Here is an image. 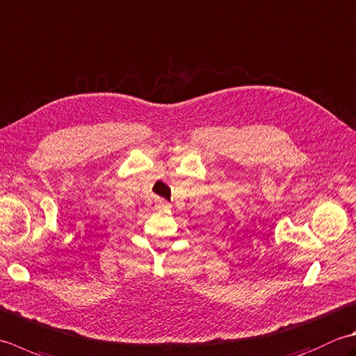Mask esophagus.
Here are the masks:
<instances>
[{
  "label": "esophagus",
  "instance_id": "esophagus-1",
  "mask_svg": "<svg viewBox=\"0 0 356 356\" xmlns=\"http://www.w3.org/2000/svg\"><path fill=\"white\" fill-rule=\"evenodd\" d=\"M157 208H168V202L163 200V199H159L157 200Z\"/></svg>",
  "mask_w": 356,
  "mask_h": 356
}]
</instances>
